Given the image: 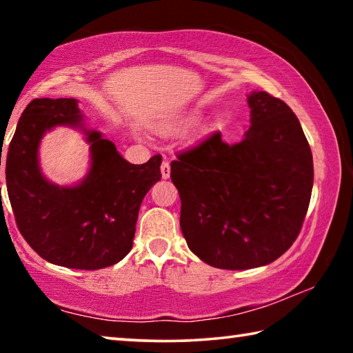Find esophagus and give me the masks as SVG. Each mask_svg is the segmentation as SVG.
<instances>
[{"mask_svg": "<svg viewBox=\"0 0 353 353\" xmlns=\"http://www.w3.org/2000/svg\"><path fill=\"white\" fill-rule=\"evenodd\" d=\"M160 171H162V177L163 179H168L170 177L171 168H170V163L166 162V160H163V162H162V166H160Z\"/></svg>", "mask_w": 353, "mask_h": 353, "instance_id": "esophagus-1", "label": "esophagus"}]
</instances>
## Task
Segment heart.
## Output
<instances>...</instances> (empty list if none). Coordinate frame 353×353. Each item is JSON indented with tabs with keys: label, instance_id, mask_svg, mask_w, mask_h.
I'll return each mask as SVG.
<instances>
[{
	"label": "heart",
	"instance_id": "1",
	"mask_svg": "<svg viewBox=\"0 0 353 353\" xmlns=\"http://www.w3.org/2000/svg\"><path fill=\"white\" fill-rule=\"evenodd\" d=\"M187 123L188 119H168V121L159 123L155 128H157L159 132L162 134H171V132H176L179 129H182Z\"/></svg>",
	"mask_w": 353,
	"mask_h": 353
}]
</instances>
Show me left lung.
Returning a JSON list of instances; mask_svg holds the SVG:
<instances>
[{
  "instance_id": "8db88e82",
  "label": "left lung",
  "mask_w": 353,
  "mask_h": 353,
  "mask_svg": "<svg viewBox=\"0 0 353 353\" xmlns=\"http://www.w3.org/2000/svg\"><path fill=\"white\" fill-rule=\"evenodd\" d=\"M250 128L214 132L171 162L191 252L219 270L270 265L296 241L313 188V155L297 117L266 92L248 97Z\"/></svg>"
}]
</instances>
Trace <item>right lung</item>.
<instances>
[{"mask_svg":"<svg viewBox=\"0 0 353 353\" xmlns=\"http://www.w3.org/2000/svg\"><path fill=\"white\" fill-rule=\"evenodd\" d=\"M82 118L74 98L31 101L9 145L6 183L29 246L52 265L93 271L115 265L132 249L141 201L162 177V155L129 163ZM56 125L81 128L91 145V170L73 188L50 183L39 168V141Z\"/></svg>","mask_w":353,"mask_h":353,"instance_id":"right-lung-1","label":"right lung"}]
</instances>
